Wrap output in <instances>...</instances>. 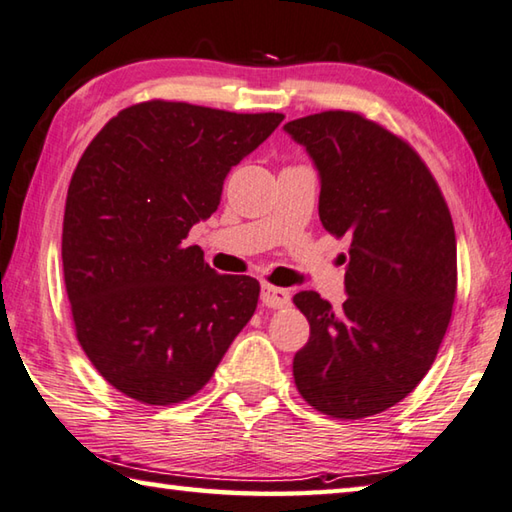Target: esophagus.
<instances>
[{"label": "esophagus", "instance_id": "obj_1", "mask_svg": "<svg viewBox=\"0 0 512 512\" xmlns=\"http://www.w3.org/2000/svg\"><path fill=\"white\" fill-rule=\"evenodd\" d=\"M262 302L268 306V309H282V306L291 302V293H288L286 288L264 284L262 286Z\"/></svg>", "mask_w": 512, "mask_h": 512}]
</instances>
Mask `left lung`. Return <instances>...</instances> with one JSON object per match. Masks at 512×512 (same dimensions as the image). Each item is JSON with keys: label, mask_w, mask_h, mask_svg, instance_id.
I'll return each mask as SVG.
<instances>
[{"label": "left lung", "mask_w": 512, "mask_h": 512, "mask_svg": "<svg viewBox=\"0 0 512 512\" xmlns=\"http://www.w3.org/2000/svg\"><path fill=\"white\" fill-rule=\"evenodd\" d=\"M320 174V221L349 237L342 309L315 291L293 302L311 324L295 353L297 392L333 418L401 403L430 371L457 295V237L439 183L410 143L356 111L286 123Z\"/></svg>", "instance_id": "1"}]
</instances>
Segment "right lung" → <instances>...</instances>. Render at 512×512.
<instances>
[{
  "instance_id": "right-lung-1",
  "label": "right lung",
  "mask_w": 512,
  "mask_h": 512,
  "mask_svg": "<svg viewBox=\"0 0 512 512\" xmlns=\"http://www.w3.org/2000/svg\"><path fill=\"white\" fill-rule=\"evenodd\" d=\"M284 114L147 100L100 129L71 176L62 268L76 338L118 392L188 401L253 318L259 282L219 275L188 232Z\"/></svg>"
}]
</instances>
